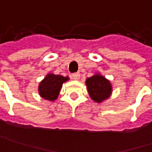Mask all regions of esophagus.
<instances>
[{
  "label": "esophagus",
  "mask_w": 152,
  "mask_h": 152,
  "mask_svg": "<svg viewBox=\"0 0 152 152\" xmlns=\"http://www.w3.org/2000/svg\"><path fill=\"white\" fill-rule=\"evenodd\" d=\"M80 72H74V73H72V78L74 80H78L80 79Z\"/></svg>",
  "instance_id": "34e87169"
}]
</instances>
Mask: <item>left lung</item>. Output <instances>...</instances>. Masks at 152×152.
<instances>
[{
	"label": "left lung",
	"instance_id": "obj_1",
	"mask_svg": "<svg viewBox=\"0 0 152 152\" xmlns=\"http://www.w3.org/2000/svg\"><path fill=\"white\" fill-rule=\"evenodd\" d=\"M86 84L91 98L95 102L100 103L106 99L112 92V86L110 82L104 77L99 74L88 78Z\"/></svg>",
	"mask_w": 152,
	"mask_h": 152
}]
</instances>
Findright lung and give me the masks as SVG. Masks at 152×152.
<instances>
[{"label":"right lung","instance_id":"right-lung-1","mask_svg":"<svg viewBox=\"0 0 152 152\" xmlns=\"http://www.w3.org/2000/svg\"><path fill=\"white\" fill-rule=\"evenodd\" d=\"M68 80V77L48 74L39 86V95L48 100H55L59 95L63 83Z\"/></svg>","mask_w":152,"mask_h":152}]
</instances>
